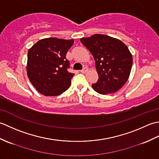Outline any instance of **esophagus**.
Here are the masks:
<instances>
[{
  "label": "esophagus",
  "mask_w": 159,
  "mask_h": 159,
  "mask_svg": "<svg viewBox=\"0 0 159 159\" xmlns=\"http://www.w3.org/2000/svg\"><path fill=\"white\" fill-rule=\"evenodd\" d=\"M87 71H88V68H87V67H85L82 70H80V72H81V73H86Z\"/></svg>",
  "instance_id": "34e87169"
}]
</instances>
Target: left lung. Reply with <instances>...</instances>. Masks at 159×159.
<instances>
[{"label": "left lung", "mask_w": 159, "mask_h": 159, "mask_svg": "<svg viewBox=\"0 0 159 159\" xmlns=\"http://www.w3.org/2000/svg\"><path fill=\"white\" fill-rule=\"evenodd\" d=\"M80 42L92 53L98 74L92 88L100 94H109L120 89L129 78L133 57L121 40L102 34L80 38Z\"/></svg>", "instance_id": "obj_1"}]
</instances>
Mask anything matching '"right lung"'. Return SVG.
I'll return each mask as SVG.
<instances>
[{
	"label": "right lung",
	"instance_id": "1",
	"mask_svg": "<svg viewBox=\"0 0 159 159\" xmlns=\"http://www.w3.org/2000/svg\"><path fill=\"white\" fill-rule=\"evenodd\" d=\"M74 39L50 38L40 39L28 51L27 76L38 92L56 96L69 88L74 74L67 71L66 54Z\"/></svg>",
	"mask_w": 159,
	"mask_h": 159
}]
</instances>
